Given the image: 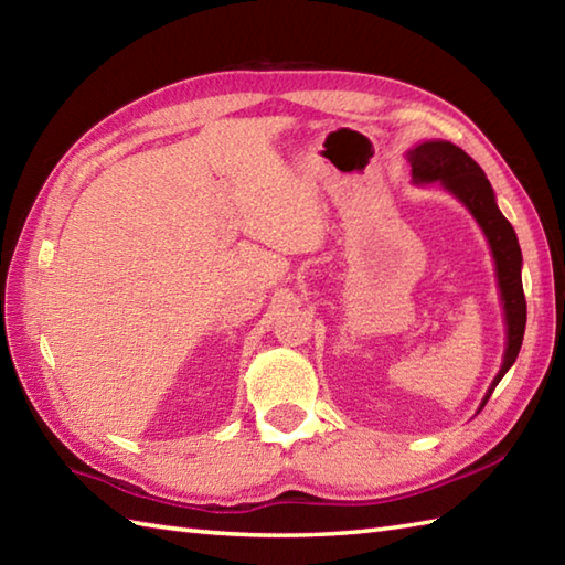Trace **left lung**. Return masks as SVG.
I'll use <instances>...</instances> for the list:
<instances>
[{"label": "left lung", "mask_w": 565, "mask_h": 565, "mask_svg": "<svg viewBox=\"0 0 565 565\" xmlns=\"http://www.w3.org/2000/svg\"><path fill=\"white\" fill-rule=\"evenodd\" d=\"M407 162L413 167L415 184L441 182V186L447 189L449 194H454L468 211H471L476 223L481 225V231L488 237L490 252H493L502 310H505L508 347L498 376L490 383V388L481 403L483 407L490 398V393L495 391L500 379L505 376L508 369L514 364L524 340L526 301L522 289V249L518 243V235H514V227L510 225V221L500 213L493 186H490L486 179V172L478 167V162L468 158L461 148H456L454 142H419V146L407 152ZM481 407H478V413H481Z\"/></svg>", "instance_id": "8db88e82"}]
</instances>
